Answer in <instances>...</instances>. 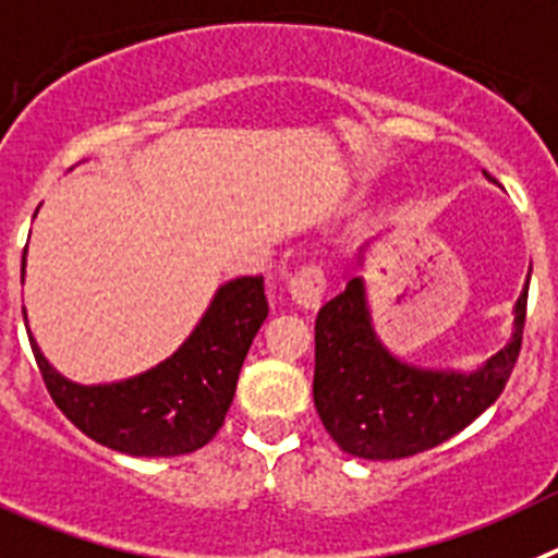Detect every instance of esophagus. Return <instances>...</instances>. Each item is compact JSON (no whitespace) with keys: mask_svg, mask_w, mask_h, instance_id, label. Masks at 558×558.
<instances>
[{"mask_svg":"<svg viewBox=\"0 0 558 558\" xmlns=\"http://www.w3.org/2000/svg\"><path fill=\"white\" fill-rule=\"evenodd\" d=\"M289 294L294 305L303 311H316L325 298V275L323 269L303 267L298 275L289 278Z\"/></svg>","mask_w":558,"mask_h":558,"instance_id":"esophagus-1","label":"esophagus"}]
</instances>
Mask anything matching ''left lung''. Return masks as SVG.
I'll return each mask as SVG.
<instances>
[{
  "label": "left lung",
  "mask_w": 558,
  "mask_h": 558,
  "mask_svg": "<svg viewBox=\"0 0 558 558\" xmlns=\"http://www.w3.org/2000/svg\"><path fill=\"white\" fill-rule=\"evenodd\" d=\"M366 242L355 253L364 269ZM531 278V275H529ZM529 280L514 303L504 348L473 366H416L380 341L366 298V280L348 286L316 314L314 405L344 453L369 461L405 459L448 441L500 398L520 355Z\"/></svg>",
  "instance_id": "obj_1"
}]
</instances>
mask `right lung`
<instances>
[{
    "instance_id": "add662e5",
    "label": "right lung",
    "mask_w": 558,
    "mask_h": 558,
    "mask_svg": "<svg viewBox=\"0 0 558 558\" xmlns=\"http://www.w3.org/2000/svg\"><path fill=\"white\" fill-rule=\"evenodd\" d=\"M267 314L264 278L228 280L169 359L110 384H77L60 375L38 348L27 314L24 325L49 395L85 436L119 453L167 459L194 453L222 428L247 350Z\"/></svg>"
}]
</instances>
